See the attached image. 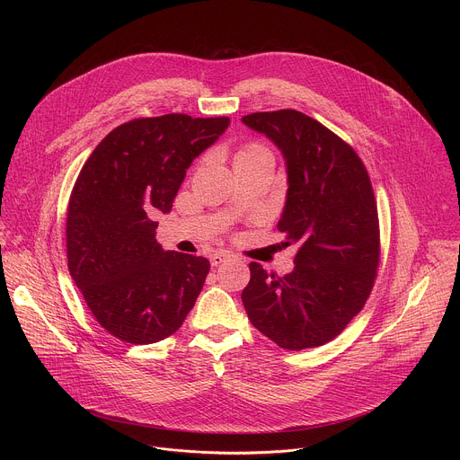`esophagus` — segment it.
<instances>
[{
  "instance_id": "34e87169",
  "label": "esophagus",
  "mask_w": 460,
  "mask_h": 460,
  "mask_svg": "<svg viewBox=\"0 0 460 460\" xmlns=\"http://www.w3.org/2000/svg\"><path fill=\"white\" fill-rule=\"evenodd\" d=\"M231 258V252H227V251H217L215 254H211V266H220V264H224L226 260H229Z\"/></svg>"
}]
</instances>
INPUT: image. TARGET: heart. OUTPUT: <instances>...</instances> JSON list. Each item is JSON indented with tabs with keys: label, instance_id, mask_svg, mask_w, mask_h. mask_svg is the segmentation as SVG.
<instances>
[{
	"label": "heart",
	"instance_id": "1",
	"mask_svg": "<svg viewBox=\"0 0 460 460\" xmlns=\"http://www.w3.org/2000/svg\"><path fill=\"white\" fill-rule=\"evenodd\" d=\"M264 147L261 146H258V144H251V146H247V147H243L238 155H242V153H254V151H261Z\"/></svg>",
	"mask_w": 460,
	"mask_h": 460
}]
</instances>
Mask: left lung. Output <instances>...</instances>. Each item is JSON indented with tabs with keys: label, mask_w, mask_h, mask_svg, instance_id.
Instances as JSON below:
<instances>
[{
	"label": "left lung",
	"mask_w": 460,
	"mask_h": 460,
	"mask_svg": "<svg viewBox=\"0 0 460 460\" xmlns=\"http://www.w3.org/2000/svg\"><path fill=\"white\" fill-rule=\"evenodd\" d=\"M242 123L284 156L288 192L277 227L286 245L298 243L286 277L251 261L245 313L284 349L322 346L346 330L375 282L378 217L367 171L346 142L298 111L252 112Z\"/></svg>",
	"instance_id": "8db88e82"
}]
</instances>
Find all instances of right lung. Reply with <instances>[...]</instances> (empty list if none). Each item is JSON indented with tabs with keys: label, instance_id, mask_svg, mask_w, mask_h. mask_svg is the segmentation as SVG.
Here are the masks:
<instances>
[{
	"label": "right lung",
	"instance_id": "1",
	"mask_svg": "<svg viewBox=\"0 0 460 460\" xmlns=\"http://www.w3.org/2000/svg\"><path fill=\"white\" fill-rule=\"evenodd\" d=\"M229 123L187 114L133 119L111 130L85 162L69 200V273L116 339L160 342L199 298L209 260L165 251L156 217L171 213L189 165Z\"/></svg>",
	"mask_w": 460,
	"mask_h": 460
}]
</instances>
